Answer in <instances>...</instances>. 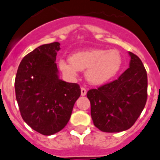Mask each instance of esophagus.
Wrapping results in <instances>:
<instances>
[{"instance_id": "34e87169", "label": "esophagus", "mask_w": 160, "mask_h": 160, "mask_svg": "<svg viewBox=\"0 0 160 160\" xmlns=\"http://www.w3.org/2000/svg\"><path fill=\"white\" fill-rule=\"evenodd\" d=\"M86 93H87V89L84 87H81V96H85Z\"/></svg>"}]
</instances>
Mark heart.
<instances>
[{"label":"heart","instance_id":"obj_1","mask_svg":"<svg viewBox=\"0 0 160 160\" xmlns=\"http://www.w3.org/2000/svg\"><path fill=\"white\" fill-rule=\"evenodd\" d=\"M122 57L118 50L91 49L72 55L70 60L60 59L59 68L63 73L76 76L79 71H86V78L93 84H104L120 71Z\"/></svg>","mask_w":160,"mask_h":160}]
</instances>
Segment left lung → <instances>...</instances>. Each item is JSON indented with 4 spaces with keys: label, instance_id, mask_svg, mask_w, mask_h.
Wrapping results in <instances>:
<instances>
[{
    "label": "left lung",
    "instance_id": "obj_1",
    "mask_svg": "<svg viewBox=\"0 0 160 160\" xmlns=\"http://www.w3.org/2000/svg\"><path fill=\"white\" fill-rule=\"evenodd\" d=\"M130 68L118 80L88 90L94 126L107 133L128 130L143 110L147 98V71L132 52Z\"/></svg>",
    "mask_w": 160,
    "mask_h": 160
}]
</instances>
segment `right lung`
I'll list each match as a JSON object with an SVG mask.
<instances>
[{
    "instance_id": "add662e5",
    "label": "right lung",
    "mask_w": 160,
    "mask_h": 160,
    "mask_svg": "<svg viewBox=\"0 0 160 160\" xmlns=\"http://www.w3.org/2000/svg\"><path fill=\"white\" fill-rule=\"evenodd\" d=\"M59 45L58 42L44 44L26 55L15 78L22 118L43 135H52L64 128L80 96L79 84L59 78L55 60Z\"/></svg>"
}]
</instances>
